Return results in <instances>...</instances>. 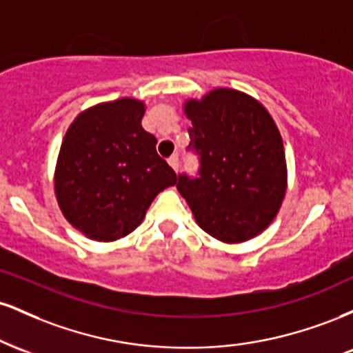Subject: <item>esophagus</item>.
<instances>
[{
  "label": "esophagus",
  "instance_id": "1",
  "mask_svg": "<svg viewBox=\"0 0 353 353\" xmlns=\"http://www.w3.org/2000/svg\"><path fill=\"white\" fill-rule=\"evenodd\" d=\"M168 163L174 171H177V168H179V156H177V154H172V156L168 159Z\"/></svg>",
  "mask_w": 353,
  "mask_h": 353
}]
</instances>
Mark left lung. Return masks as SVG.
Wrapping results in <instances>:
<instances>
[{
  "instance_id": "1",
  "label": "left lung",
  "mask_w": 353,
  "mask_h": 353,
  "mask_svg": "<svg viewBox=\"0 0 353 353\" xmlns=\"http://www.w3.org/2000/svg\"><path fill=\"white\" fill-rule=\"evenodd\" d=\"M196 176L179 174L177 190L197 224L224 242L262 232L285 196L282 137L261 103L234 89H216L185 103Z\"/></svg>"
}]
</instances>
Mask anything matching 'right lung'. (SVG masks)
Here are the masks:
<instances>
[{
    "label": "right lung",
    "instance_id": "right-lung-1",
    "mask_svg": "<svg viewBox=\"0 0 353 353\" xmlns=\"http://www.w3.org/2000/svg\"><path fill=\"white\" fill-rule=\"evenodd\" d=\"M144 104L124 98L81 112L56 165L54 189L64 217L96 241L132 232L161 190L177 182L141 125Z\"/></svg>",
    "mask_w": 353,
    "mask_h": 353
}]
</instances>
